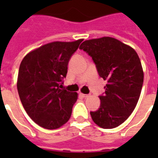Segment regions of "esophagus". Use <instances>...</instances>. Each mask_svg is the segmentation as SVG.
<instances>
[{"label":"esophagus","instance_id":"esophagus-1","mask_svg":"<svg viewBox=\"0 0 158 158\" xmlns=\"http://www.w3.org/2000/svg\"><path fill=\"white\" fill-rule=\"evenodd\" d=\"M81 96L83 97V98H89V94H81Z\"/></svg>","mask_w":158,"mask_h":158}]
</instances>
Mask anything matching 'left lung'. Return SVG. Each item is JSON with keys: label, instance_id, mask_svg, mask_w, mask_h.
<instances>
[{"label": "left lung", "instance_id": "left-lung-1", "mask_svg": "<svg viewBox=\"0 0 158 158\" xmlns=\"http://www.w3.org/2000/svg\"><path fill=\"white\" fill-rule=\"evenodd\" d=\"M80 49L89 53L96 64L99 76L107 84L100 96L101 106L90 115L103 129H112L127 120L139 99L143 70L137 52L116 38L102 37L84 41Z\"/></svg>", "mask_w": 158, "mask_h": 158}]
</instances>
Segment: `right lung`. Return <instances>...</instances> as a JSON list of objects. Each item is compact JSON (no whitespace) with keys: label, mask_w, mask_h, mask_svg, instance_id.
Returning a JSON list of instances; mask_svg holds the SVG:
<instances>
[{"label":"right lung","mask_w":158,"mask_h":158,"mask_svg":"<svg viewBox=\"0 0 158 158\" xmlns=\"http://www.w3.org/2000/svg\"><path fill=\"white\" fill-rule=\"evenodd\" d=\"M83 40L47 43L31 51L21 61L19 96L28 116L41 127L56 130L70 118L78 94L60 87L69 58Z\"/></svg>","instance_id":"obj_1"}]
</instances>
